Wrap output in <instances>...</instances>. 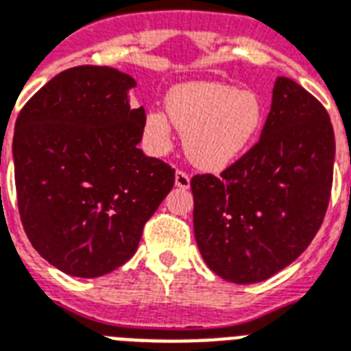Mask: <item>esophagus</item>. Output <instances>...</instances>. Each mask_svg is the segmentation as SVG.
<instances>
[{
	"label": "esophagus",
	"instance_id": "esophagus-1",
	"mask_svg": "<svg viewBox=\"0 0 351 351\" xmlns=\"http://www.w3.org/2000/svg\"><path fill=\"white\" fill-rule=\"evenodd\" d=\"M176 186H179V189H189L190 186V176L184 170L176 172Z\"/></svg>",
	"mask_w": 351,
	"mask_h": 351
}]
</instances>
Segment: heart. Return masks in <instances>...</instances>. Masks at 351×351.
Here are the masks:
<instances>
[{"label":"heart","instance_id":"b5f03b06","mask_svg":"<svg viewBox=\"0 0 351 351\" xmlns=\"http://www.w3.org/2000/svg\"><path fill=\"white\" fill-rule=\"evenodd\" d=\"M167 112L173 127L184 134V150L197 167L217 170L239 158L259 132L265 106L252 90L224 83H186L168 92ZM148 139L165 147L170 123L161 112L145 121Z\"/></svg>","mask_w":351,"mask_h":351}]
</instances>
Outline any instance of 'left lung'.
<instances>
[{"label":"left lung","instance_id":"8db88e82","mask_svg":"<svg viewBox=\"0 0 351 351\" xmlns=\"http://www.w3.org/2000/svg\"><path fill=\"white\" fill-rule=\"evenodd\" d=\"M335 136L326 108L277 77L259 141L219 178L197 173L193 232L208 268L224 281H265L299 257L326 215Z\"/></svg>","mask_w":351,"mask_h":351}]
</instances>
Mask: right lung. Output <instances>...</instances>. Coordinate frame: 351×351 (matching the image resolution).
I'll return each instance as SVG.
<instances>
[{
  "instance_id": "right-lung-1",
  "label": "right lung",
  "mask_w": 351,
  "mask_h": 351,
  "mask_svg": "<svg viewBox=\"0 0 351 351\" xmlns=\"http://www.w3.org/2000/svg\"><path fill=\"white\" fill-rule=\"evenodd\" d=\"M134 86L112 66L81 64L41 86L16 119L25 234L69 276L92 279L125 265L176 183L170 165L137 148L147 114L128 101Z\"/></svg>"
}]
</instances>
